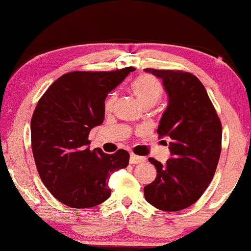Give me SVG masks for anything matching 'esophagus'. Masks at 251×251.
<instances>
[{"label":"esophagus","instance_id":"esophagus-1","mask_svg":"<svg viewBox=\"0 0 251 251\" xmlns=\"http://www.w3.org/2000/svg\"><path fill=\"white\" fill-rule=\"evenodd\" d=\"M146 162V158L142 157V156H137L135 154L130 155V163L131 164H137V163H143Z\"/></svg>","mask_w":251,"mask_h":251}]
</instances>
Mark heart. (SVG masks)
<instances>
[{
	"instance_id": "1",
	"label": "heart",
	"mask_w": 251,
	"mask_h": 251,
	"mask_svg": "<svg viewBox=\"0 0 251 251\" xmlns=\"http://www.w3.org/2000/svg\"><path fill=\"white\" fill-rule=\"evenodd\" d=\"M131 91L143 108H151L160 101L161 84L154 76L143 74L132 81ZM114 95H109L104 103L105 110L110 111L114 107Z\"/></svg>"
}]
</instances>
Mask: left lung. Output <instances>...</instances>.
I'll return each mask as SVG.
<instances>
[{"label": "left lung", "instance_id": "1", "mask_svg": "<svg viewBox=\"0 0 251 251\" xmlns=\"http://www.w3.org/2000/svg\"><path fill=\"white\" fill-rule=\"evenodd\" d=\"M162 79L168 105L157 134L170 140V158L144 187L147 202L164 211H178L203 195L216 172L222 143V125L202 82L181 70L144 69ZM167 143V142H166Z\"/></svg>", "mask_w": 251, "mask_h": 251}]
</instances>
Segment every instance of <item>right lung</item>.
Returning a JSON list of instances; mask_svg holds the SVG:
<instances>
[{"mask_svg":"<svg viewBox=\"0 0 251 251\" xmlns=\"http://www.w3.org/2000/svg\"><path fill=\"white\" fill-rule=\"evenodd\" d=\"M135 68L62 75L38 101L31 117V149L37 172L51 195L72 208H91L109 199L110 175L129 164V152L90 150L89 132L104 120V101Z\"/></svg>","mask_w":251,"mask_h":251,"instance_id":"add662e5","label":"right lung"}]
</instances>
